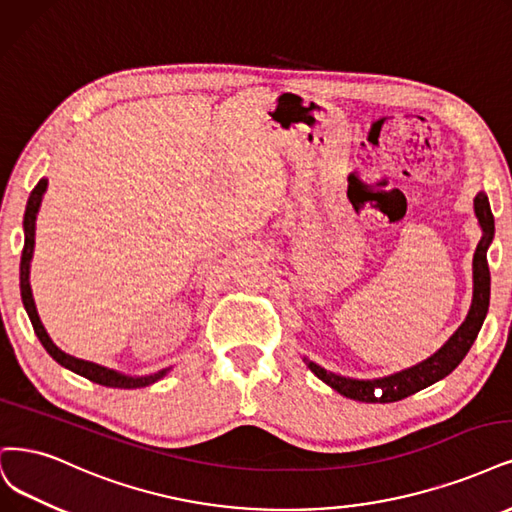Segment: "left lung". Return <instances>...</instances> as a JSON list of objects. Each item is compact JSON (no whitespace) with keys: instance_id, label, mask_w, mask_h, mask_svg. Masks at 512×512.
<instances>
[{"instance_id":"obj_1","label":"left lung","mask_w":512,"mask_h":512,"mask_svg":"<svg viewBox=\"0 0 512 512\" xmlns=\"http://www.w3.org/2000/svg\"><path fill=\"white\" fill-rule=\"evenodd\" d=\"M474 214H477L479 224L483 228V237L477 245V252H474V260H472V279H474L472 305L464 324L455 330L453 337L440 347L434 356H430L428 360H424L417 366L400 370L396 375L373 379V381H360V379L334 375L330 370L317 366L315 362L305 358L311 373H315V377H320L326 385H330L332 390H337L339 394L360 402H396L447 377L468 354V349L472 347L474 339H477L489 309L491 277H489V264H487V248L493 239V214H491L485 192H479L477 199H474Z\"/></svg>"}]
</instances>
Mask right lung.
<instances>
[{
	"label": "right lung",
	"mask_w": 512,
	"mask_h": 512,
	"mask_svg": "<svg viewBox=\"0 0 512 512\" xmlns=\"http://www.w3.org/2000/svg\"><path fill=\"white\" fill-rule=\"evenodd\" d=\"M46 186H48V180L42 178L38 182V186H35L31 190V195H29L27 209H25V222H23V226H25V248H23V256H21V296H23V305L29 313V320L33 324L35 334H38L40 343L61 366L74 370V373L86 377L88 381L105 385V387H118V390H135V387H146V385H150L158 379H163L169 373V368L158 370V373H154L150 377H127V375H120V373H116V370H110L105 366H99V364H93V362H84V360L69 356L50 341L48 332L44 330V326L40 322V315H38V311H35L33 294H31V286H29V264H31L33 245H35V216H38V209H40V203H42V195L46 192Z\"/></svg>",
	"instance_id": "right-lung-1"
}]
</instances>
